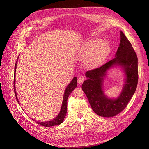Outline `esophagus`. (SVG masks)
I'll return each mask as SVG.
<instances>
[{
	"mask_svg": "<svg viewBox=\"0 0 149 149\" xmlns=\"http://www.w3.org/2000/svg\"><path fill=\"white\" fill-rule=\"evenodd\" d=\"M77 81H78V83L79 84H82L83 83V81H84V78H83V77H79V78H78Z\"/></svg>",
	"mask_w": 149,
	"mask_h": 149,
	"instance_id": "34e87169",
	"label": "esophagus"
}]
</instances>
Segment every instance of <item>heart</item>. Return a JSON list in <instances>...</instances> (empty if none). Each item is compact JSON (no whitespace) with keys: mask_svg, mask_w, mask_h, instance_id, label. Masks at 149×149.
Listing matches in <instances>:
<instances>
[{"mask_svg":"<svg viewBox=\"0 0 149 149\" xmlns=\"http://www.w3.org/2000/svg\"><path fill=\"white\" fill-rule=\"evenodd\" d=\"M109 44L97 38H91L86 41L81 46L80 52L86 53L84 63L91 68H95L101 65L110 54Z\"/></svg>","mask_w":149,"mask_h":149,"instance_id":"heart-1","label":"heart"}]
</instances>
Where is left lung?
<instances>
[{"instance_id":"8db88e82","label":"left lung","mask_w":149,"mask_h":149,"mask_svg":"<svg viewBox=\"0 0 149 149\" xmlns=\"http://www.w3.org/2000/svg\"><path fill=\"white\" fill-rule=\"evenodd\" d=\"M116 57L101 67L86 72L87 80L82 84L93 111L98 116L111 117L122 112L134 95L138 84V58L134 49L125 34L120 31V43ZM120 65L126 74L123 91L116 99L107 98L103 93V77L108 69L114 65Z\"/></svg>"}]
</instances>
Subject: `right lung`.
<instances>
[{
  "mask_svg": "<svg viewBox=\"0 0 149 149\" xmlns=\"http://www.w3.org/2000/svg\"><path fill=\"white\" fill-rule=\"evenodd\" d=\"M17 61H16L15 65V68H14V92H15V95L16 97L17 100L19 103L18 100L17 98V95L16 93V91H15V72H16V68H17ZM77 77H74L73 78L72 80L71 81V82L68 84V86L66 87L65 91L64 93V95H63V102H62V107L61 109V111L59 114H58V116L53 119V120L49 121V122H38V121H36L33 119V120H35V122H36L38 124L40 125L41 126H46V127H49V126H56V125H58L61 124L64 118L65 117V116L66 114V111H67V101H68V98L71 93V92L74 90L75 88L77 87Z\"/></svg>",
  "mask_w": 149,
  "mask_h": 149,
  "instance_id": "add662e5",
  "label": "right lung"
}]
</instances>
